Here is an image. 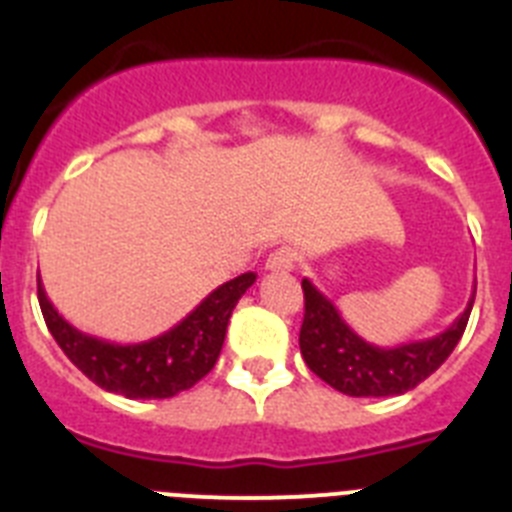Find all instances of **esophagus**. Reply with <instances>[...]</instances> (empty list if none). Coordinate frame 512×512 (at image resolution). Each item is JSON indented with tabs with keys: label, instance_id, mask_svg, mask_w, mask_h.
Listing matches in <instances>:
<instances>
[{
	"label": "esophagus",
	"instance_id": "obj_1",
	"mask_svg": "<svg viewBox=\"0 0 512 512\" xmlns=\"http://www.w3.org/2000/svg\"><path fill=\"white\" fill-rule=\"evenodd\" d=\"M295 251L292 248H277V251L269 253V259H266V269L269 271H292L295 269Z\"/></svg>",
	"mask_w": 512,
	"mask_h": 512
}]
</instances>
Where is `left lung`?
<instances>
[{
    "mask_svg": "<svg viewBox=\"0 0 512 512\" xmlns=\"http://www.w3.org/2000/svg\"><path fill=\"white\" fill-rule=\"evenodd\" d=\"M302 292L305 320L300 328V351L310 372L343 395L392 397L418 387L449 359L469 323L477 284L464 312L449 328L425 341L400 343L392 348L364 341L343 320L333 300H328L310 279H302Z\"/></svg>",
    "mask_w": 512,
    "mask_h": 512,
    "instance_id": "left-lung-1",
    "label": "left lung"
}]
</instances>
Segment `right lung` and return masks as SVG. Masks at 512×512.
<instances>
[{
    "label": "right lung",
    "mask_w": 512,
    "mask_h": 512,
    "mask_svg": "<svg viewBox=\"0 0 512 512\" xmlns=\"http://www.w3.org/2000/svg\"><path fill=\"white\" fill-rule=\"evenodd\" d=\"M253 282L256 274L246 271L220 284L174 328L140 343H112L74 328L48 300L40 277L38 300L51 336L94 384L128 400H166L210 374L223 348L230 315Z\"/></svg>",
    "instance_id": "1"
}]
</instances>
